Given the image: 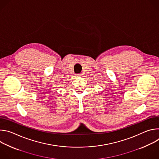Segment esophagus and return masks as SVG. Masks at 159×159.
<instances>
[{
  "label": "esophagus",
  "instance_id": "34e87169",
  "mask_svg": "<svg viewBox=\"0 0 159 159\" xmlns=\"http://www.w3.org/2000/svg\"><path fill=\"white\" fill-rule=\"evenodd\" d=\"M77 76H78V77H80V76H82V75L80 74H78V75H77Z\"/></svg>",
  "mask_w": 159,
  "mask_h": 159
}]
</instances>
